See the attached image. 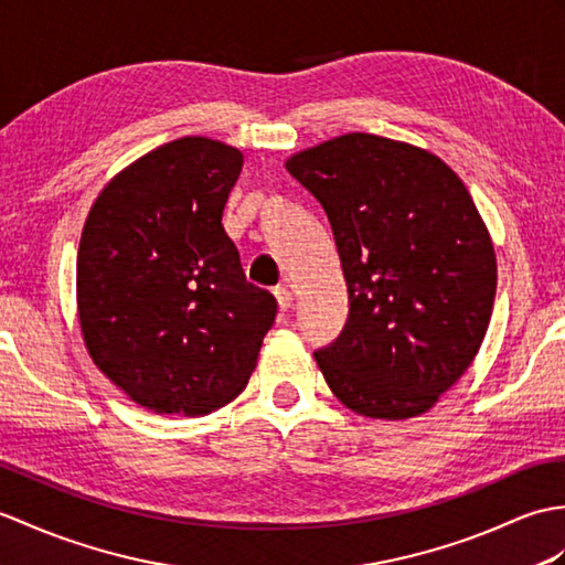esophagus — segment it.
<instances>
[{
    "instance_id": "obj_1",
    "label": "esophagus",
    "mask_w": 565,
    "mask_h": 565,
    "mask_svg": "<svg viewBox=\"0 0 565 565\" xmlns=\"http://www.w3.org/2000/svg\"><path fill=\"white\" fill-rule=\"evenodd\" d=\"M274 296H277V303H279V308H281V310L291 308V303H294V294H291V288H288V286H277V288H274Z\"/></svg>"
}]
</instances>
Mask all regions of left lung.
I'll list each match as a JSON object with an SVG mask.
<instances>
[{"label": "left lung", "mask_w": 565, "mask_h": 565, "mask_svg": "<svg viewBox=\"0 0 565 565\" xmlns=\"http://www.w3.org/2000/svg\"><path fill=\"white\" fill-rule=\"evenodd\" d=\"M332 223L349 320L315 353L347 409L402 422L465 375L495 298L491 233L460 175L428 149L349 132L284 161Z\"/></svg>", "instance_id": "left-lung-1"}]
</instances>
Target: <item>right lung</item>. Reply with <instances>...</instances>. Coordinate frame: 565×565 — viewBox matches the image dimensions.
<instances>
[{"instance_id":"add662e5","label":"right lung","mask_w":565,"mask_h":565,"mask_svg":"<svg viewBox=\"0 0 565 565\" xmlns=\"http://www.w3.org/2000/svg\"><path fill=\"white\" fill-rule=\"evenodd\" d=\"M243 151L180 137L98 192L76 255V312L96 369L153 414L204 416L250 380L277 298L247 284L221 226Z\"/></svg>"}]
</instances>
